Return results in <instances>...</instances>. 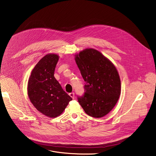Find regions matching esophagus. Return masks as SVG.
<instances>
[{
  "label": "esophagus",
  "mask_w": 156,
  "mask_h": 156,
  "mask_svg": "<svg viewBox=\"0 0 156 156\" xmlns=\"http://www.w3.org/2000/svg\"><path fill=\"white\" fill-rule=\"evenodd\" d=\"M69 95H70V97L72 99H74V98H75V94H74L73 92L70 93V94H69Z\"/></svg>",
  "instance_id": "obj_1"
}]
</instances>
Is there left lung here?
I'll return each mask as SVG.
<instances>
[{"label": "left lung", "instance_id": "1", "mask_svg": "<svg viewBox=\"0 0 156 156\" xmlns=\"http://www.w3.org/2000/svg\"><path fill=\"white\" fill-rule=\"evenodd\" d=\"M75 60L86 81L84 95L78 98L79 103L89 116H105L114 108L121 94L117 68L101 52L92 48L76 53Z\"/></svg>", "mask_w": 156, "mask_h": 156}]
</instances>
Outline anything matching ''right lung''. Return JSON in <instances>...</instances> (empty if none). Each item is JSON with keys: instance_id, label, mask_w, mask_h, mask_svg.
<instances>
[{"instance_id": "1", "label": "right lung", "mask_w": 156, "mask_h": 156, "mask_svg": "<svg viewBox=\"0 0 156 156\" xmlns=\"http://www.w3.org/2000/svg\"><path fill=\"white\" fill-rule=\"evenodd\" d=\"M59 58L56 53H48L42 58L31 71L27 85L31 103L49 118L59 116L72 100L54 76Z\"/></svg>"}]
</instances>
